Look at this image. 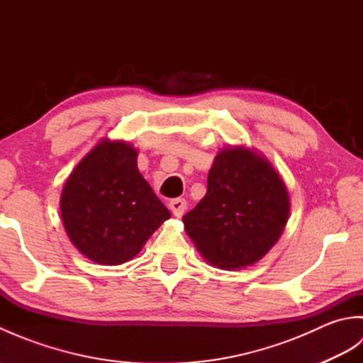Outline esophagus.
Masks as SVG:
<instances>
[{
  "mask_svg": "<svg viewBox=\"0 0 363 363\" xmlns=\"http://www.w3.org/2000/svg\"><path fill=\"white\" fill-rule=\"evenodd\" d=\"M168 206H169V211L173 212L174 217H182L184 211H186V207H187V201L184 198H176V199H172Z\"/></svg>",
  "mask_w": 363,
  "mask_h": 363,
  "instance_id": "esophagus-1",
  "label": "esophagus"
}]
</instances>
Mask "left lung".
<instances>
[{"mask_svg":"<svg viewBox=\"0 0 363 363\" xmlns=\"http://www.w3.org/2000/svg\"><path fill=\"white\" fill-rule=\"evenodd\" d=\"M289 211L287 189L273 167L246 148H226L213 160L206 196L182 221L209 264L237 269L273 248Z\"/></svg>","mask_w":363,"mask_h":363,"instance_id":"1","label":"left lung"}]
</instances>
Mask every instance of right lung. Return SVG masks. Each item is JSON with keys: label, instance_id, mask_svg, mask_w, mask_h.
I'll list each match as a JSON object with an SVG mask.
<instances>
[{"label": "right lung", "instance_id": "1", "mask_svg": "<svg viewBox=\"0 0 363 363\" xmlns=\"http://www.w3.org/2000/svg\"><path fill=\"white\" fill-rule=\"evenodd\" d=\"M73 245L96 264L120 265L135 257L172 217L137 168V151L103 140L68 177L60 198Z\"/></svg>", "mask_w": 363, "mask_h": 363}]
</instances>
